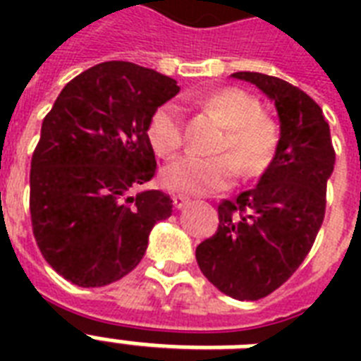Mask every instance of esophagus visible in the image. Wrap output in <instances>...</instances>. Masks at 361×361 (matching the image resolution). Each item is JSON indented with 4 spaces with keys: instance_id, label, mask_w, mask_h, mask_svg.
Instances as JSON below:
<instances>
[{
    "instance_id": "34e87169",
    "label": "esophagus",
    "mask_w": 361,
    "mask_h": 361,
    "mask_svg": "<svg viewBox=\"0 0 361 361\" xmlns=\"http://www.w3.org/2000/svg\"><path fill=\"white\" fill-rule=\"evenodd\" d=\"M172 200H174V208L176 209H183L187 206V204L191 202V200H189V198L187 197H181V195H176L174 198H172Z\"/></svg>"
}]
</instances>
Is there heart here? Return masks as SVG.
Listing matches in <instances>:
<instances>
[{
  "mask_svg": "<svg viewBox=\"0 0 361 361\" xmlns=\"http://www.w3.org/2000/svg\"><path fill=\"white\" fill-rule=\"evenodd\" d=\"M200 104L219 116L226 125L217 149L232 152L237 159L231 155H183L163 170L164 187L174 192L206 195L223 191L236 180L238 164L245 174H258L268 166L277 146L275 125L260 114V104L249 93L236 87H223L204 95ZM147 138L161 155H172L180 149L183 144V118L178 104L164 103L155 109L147 123Z\"/></svg>",
  "mask_w": 361,
  "mask_h": 361,
  "instance_id": "1",
  "label": "heart"
}]
</instances>
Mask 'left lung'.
Instances as JSON below:
<instances>
[{
	"mask_svg": "<svg viewBox=\"0 0 361 361\" xmlns=\"http://www.w3.org/2000/svg\"><path fill=\"white\" fill-rule=\"evenodd\" d=\"M232 76L274 101L281 136L257 187L219 204L217 232L197 247V262L223 294L255 302L279 288L311 251L336 152L322 109L307 93L262 73Z\"/></svg>",
	"mask_w": 361,
	"mask_h": 361,
	"instance_id": "8db88e82",
	"label": "left lung"
}]
</instances>
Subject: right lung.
<instances>
[{"mask_svg":"<svg viewBox=\"0 0 361 361\" xmlns=\"http://www.w3.org/2000/svg\"><path fill=\"white\" fill-rule=\"evenodd\" d=\"M174 78L129 61L75 76L42 120L31 157L37 245L61 277L104 286L138 266L155 223L172 215L163 191H140L157 163L149 118L178 95Z\"/></svg>","mask_w":361,"mask_h":361,"instance_id":"obj_1","label":"right lung"}]
</instances>
